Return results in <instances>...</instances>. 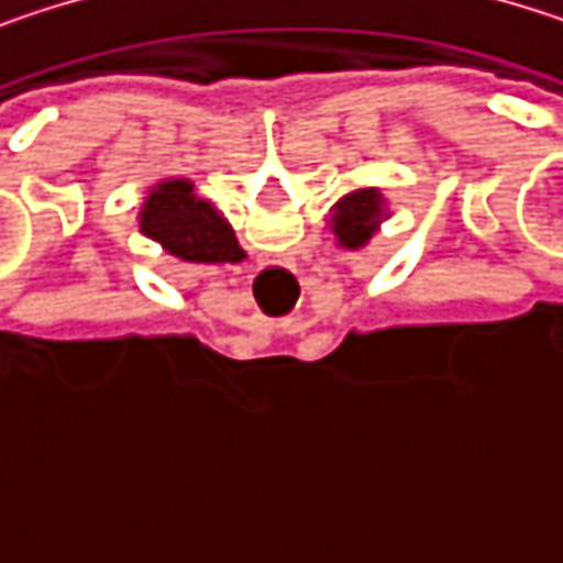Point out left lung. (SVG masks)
Listing matches in <instances>:
<instances>
[{
    "label": "left lung",
    "mask_w": 563,
    "mask_h": 563,
    "mask_svg": "<svg viewBox=\"0 0 563 563\" xmlns=\"http://www.w3.org/2000/svg\"><path fill=\"white\" fill-rule=\"evenodd\" d=\"M382 218H388L385 195L378 188H358V191L335 201V208H332V234H335V241L342 247L358 251V247H365L372 241Z\"/></svg>",
    "instance_id": "left-lung-1"
}]
</instances>
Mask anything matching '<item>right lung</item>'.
<instances>
[{"mask_svg":"<svg viewBox=\"0 0 563 563\" xmlns=\"http://www.w3.org/2000/svg\"><path fill=\"white\" fill-rule=\"evenodd\" d=\"M140 231L188 264H238L244 251L221 211L195 195L188 178H163L140 208Z\"/></svg>","mask_w":563,"mask_h":563,"instance_id":"add662e5","label":"right lung"}]
</instances>
